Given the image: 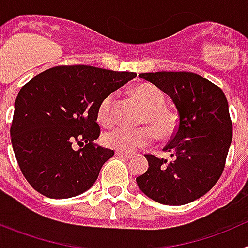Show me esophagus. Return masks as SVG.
Wrapping results in <instances>:
<instances>
[{"mask_svg": "<svg viewBox=\"0 0 248 248\" xmlns=\"http://www.w3.org/2000/svg\"><path fill=\"white\" fill-rule=\"evenodd\" d=\"M115 154L120 157H125V159H131V157L134 156V154H131V153H122V151H117Z\"/></svg>", "mask_w": 248, "mask_h": 248, "instance_id": "1", "label": "esophagus"}]
</instances>
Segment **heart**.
<instances>
[{"instance_id":"obj_1","label":"heart","mask_w":248,"mask_h":248,"mask_svg":"<svg viewBox=\"0 0 248 248\" xmlns=\"http://www.w3.org/2000/svg\"><path fill=\"white\" fill-rule=\"evenodd\" d=\"M135 97L146 108L141 123L148 125L140 128L119 126L104 135V144L108 148L122 153H133L140 148L151 145L160 138H170L177 129V115L165 107V95L157 87L149 83H141L133 89ZM117 93H109L98 105L97 117L104 126H111L117 123Z\"/></svg>"}]
</instances>
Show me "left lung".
I'll list each match as a JSON object with an SVG mask.
<instances>
[{"label": "left lung", "instance_id": "left-lung-1", "mask_svg": "<svg viewBox=\"0 0 248 248\" xmlns=\"http://www.w3.org/2000/svg\"><path fill=\"white\" fill-rule=\"evenodd\" d=\"M171 98L177 129L164 150L172 160L145 155L149 168L137 177L139 189L163 205L201 198L222 175L232 141V122L222 89L191 72L140 73Z\"/></svg>", "mask_w": 248, "mask_h": 248}]
</instances>
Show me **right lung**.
<instances>
[{
  "instance_id": "right-lung-1",
  "label": "right lung",
  "mask_w": 248,
  "mask_h": 248,
  "mask_svg": "<svg viewBox=\"0 0 248 248\" xmlns=\"http://www.w3.org/2000/svg\"><path fill=\"white\" fill-rule=\"evenodd\" d=\"M137 77L92 65H57L37 74L15 102L11 141L26 180L39 194L68 199L83 194L114 155L94 143L98 105ZM84 145L74 151L73 144Z\"/></svg>"
}]
</instances>
